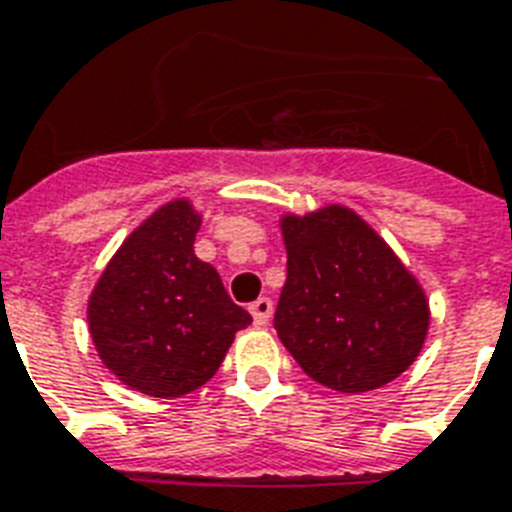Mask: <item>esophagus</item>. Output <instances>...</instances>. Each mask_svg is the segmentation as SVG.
<instances>
[{"label":"esophagus","mask_w":512,"mask_h":512,"mask_svg":"<svg viewBox=\"0 0 512 512\" xmlns=\"http://www.w3.org/2000/svg\"><path fill=\"white\" fill-rule=\"evenodd\" d=\"M249 311H252V317H255V325H268V319H271L273 314V300L271 298H257L252 306H249Z\"/></svg>","instance_id":"1"}]
</instances>
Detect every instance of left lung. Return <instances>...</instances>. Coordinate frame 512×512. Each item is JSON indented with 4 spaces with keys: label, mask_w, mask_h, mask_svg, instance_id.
<instances>
[{
    "label": "left lung",
    "mask_w": 512,
    "mask_h": 512,
    "mask_svg": "<svg viewBox=\"0 0 512 512\" xmlns=\"http://www.w3.org/2000/svg\"><path fill=\"white\" fill-rule=\"evenodd\" d=\"M287 282L273 327L306 376L357 395L395 381L429 327L421 284L346 206L282 220Z\"/></svg>",
    "instance_id": "1"
}]
</instances>
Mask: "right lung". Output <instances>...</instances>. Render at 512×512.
I'll use <instances>...</instances> for the list:
<instances>
[{
	"label": "right lung",
	"instance_id": "obj_1",
	"mask_svg": "<svg viewBox=\"0 0 512 512\" xmlns=\"http://www.w3.org/2000/svg\"><path fill=\"white\" fill-rule=\"evenodd\" d=\"M201 214L179 198L123 241L88 300L101 362L150 397H182L217 373L252 317L193 252Z\"/></svg>",
	"mask_w": 512,
	"mask_h": 512
}]
</instances>
